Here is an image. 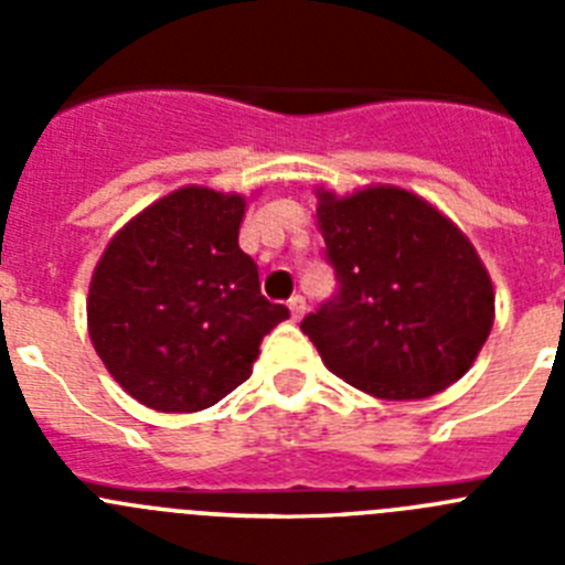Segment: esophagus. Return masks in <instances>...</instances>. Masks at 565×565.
Here are the masks:
<instances>
[{"instance_id":"esophagus-1","label":"esophagus","mask_w":565,"mask_h":565,"mask_svg":"<svg viewBox=\"0 0 565 565\" xmlns=\"http://www.w3.org/2000/svg\"><path fill=\"white\" fill-rule=\"evenodd\" d=\"M288 308H291V317L294 319H302V317H306V299H302V297H291V299H288Z\"/></svg>"}]
</instances>
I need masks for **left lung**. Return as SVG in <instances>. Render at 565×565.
I'll list each match as a JSON object with an SVG mask.
<instances>
[{
  "label": "left lung",
  "instance_id": "1",
  "mask_svg": "<svg viewBox=\"0 0 565 565\" xmlns=\"http://www.w3.org/2000/svg\"><path fill=\"white\" fill-rule=\"evenodd\" d=\"M317 228L339 294L299 328L333 376L416 402L472 367L495 322V288L447 214L393 183L351 194L317 186Z\"/></svg>",
  "mask_w": 565,
  "mask_h": 565
}]
</instances>
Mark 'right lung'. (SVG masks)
Returning a JSON list of instances; mask_svg holds the SVG:
<instances>
[{
  "label": "right lung",
  "mask_w": 565,
  "mask_h": 565,
  "mask_svg": "<svg viewBox=\"0 0 565 565\" xmlns=\"http://www.w3.org/2000/svg\"><path fill=\"white\" fill-rule=\"evenodd\" d=\"M246 194L181 186L124 223L87 294L89 342L109 376L158 413H198L252 376L288 319L239 248Z\"/></svg>",
  "instance_id": "1"
}]
</instances>
